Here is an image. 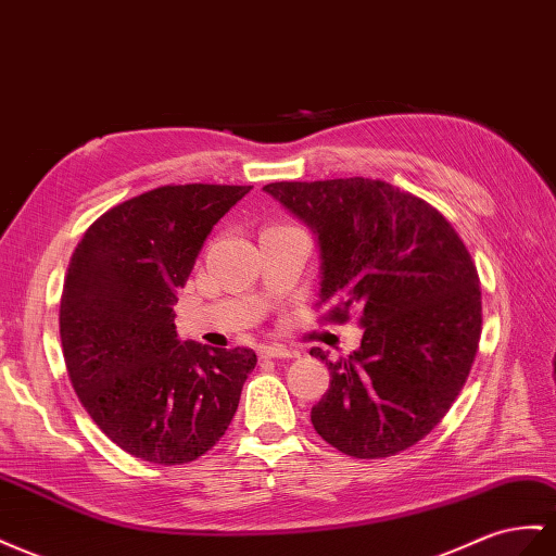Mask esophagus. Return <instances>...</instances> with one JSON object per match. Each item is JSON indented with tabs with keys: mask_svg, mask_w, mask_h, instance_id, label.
Returning <instances> with one entry per match:
<instances>
[{
	"mask_svg": "<svg viewBox=\"0 0 556 556\" xmlns=\"http://www.w3.org/2000/svg\"><path fill=\"white\" fill-rule=\"evenodd\" d=\"M260 355L262 357H276V359H285V357H296V351H290L280 346V343H266V346H260Z\"/></svg>",
	"mask_w": 556,
	"mask_h": 556,
	"instance_id": "obj_1",
	"label": "esophagus"
}]
</instances>
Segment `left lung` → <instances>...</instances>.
I'll return each mask as SVG.
<instances>
[{"label": "left lung", "instance_id": "8db88e82", "mask_svg": "<svg viewBox=\"0 0 556 556\" xmlns=\"http://www.w3.org/2000/svg\"><path fill=\"white\" fill-rule=\"evenodd\" d=\"M266 193L313 231L320 304L359 311V349L329 369L311 424L341 454L386 458L438 426L468 379L482 332L477 268L430 203L381 179L274 182Z\"/></svg>", "mask_w": 556, "mask_h": 556}]
</instances>
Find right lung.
<instances>
[{"label":"right lung","mask_w":556,"mask_h":556,"mask_svg":"<svg viewBox=\"0 0 556 556\" xmlns=\"http://www.w3.org/2000/svg\"><path fill=\"white\" fill-rule=\"evenodd\" d=\"M252 187H159L108 210L72 254L60 299L70 381L108 438L135 458L189 463L238 409L252 349L179 341L185 288L215 224Z\"/></svg>","instance_id":"obj_1"}]
</instances>
